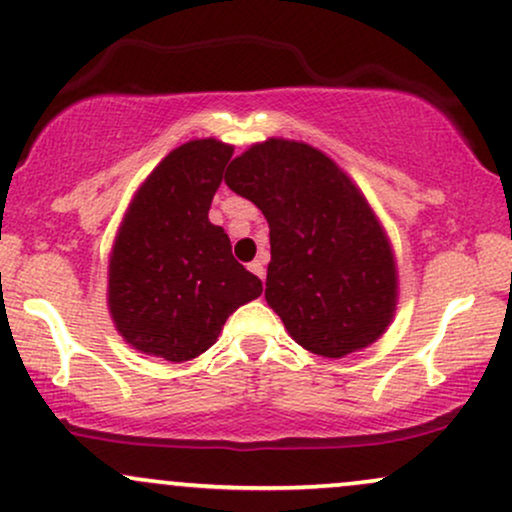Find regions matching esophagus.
Wrapping results in <instances>:
<instances>
[{
    "label": "esophagus",
    "instance_id": "obj_1",
    "mask_svg": "<svg viewBox=\"0 0 512 512\" xmlns=\"http://www.w3.org/2000/svg\"><path fill=\"white\" fill-rule=\"evenodd\" d=\"M249 270H251V273H254V275H258V278H261V280H263V275H266V268H263V261H251V263H249Z\"/></svg>",
    "mask_w": 512,
    "mask_h": 512
}]
</instances>
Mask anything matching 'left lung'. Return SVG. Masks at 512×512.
Masks as SVG:
<instances>
[{"instance_id": "1", "label": "left lung", "mask_w": 512, "mask_h": 512, "mask_svg": "<svg viewBox=\"0 0 512 512\" xmlns=\"http://www.w3.org/2000/svg\"><path fill=\"white\" fill-rule=\"evenodd\" d=\"M225 184L266 215V299L299 345L338 359L381 338L398 297L393 254L333 160L270 138L230 162Z\"/></svg>"}]
</instances>
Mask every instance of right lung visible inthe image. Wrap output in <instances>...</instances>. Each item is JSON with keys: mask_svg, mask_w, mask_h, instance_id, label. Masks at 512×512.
<instances>
[{"mask_svg": "<svg viewBox=\"0 0 512 512\" xmlns=\"http://www.w3.org/2000/svg\"><path fill=\"white\" fill-rule=\"evenodd\" d=\"M232 148L215 138L172 150L143 182L110 258V311L136 350L186 362L218 340L234 309L263 292L208 220Z\"/></svg>", "mask_w": 512, "mask_h": 512, "instance_id": "add662e5", "label": "right lung"}]
</instances>
